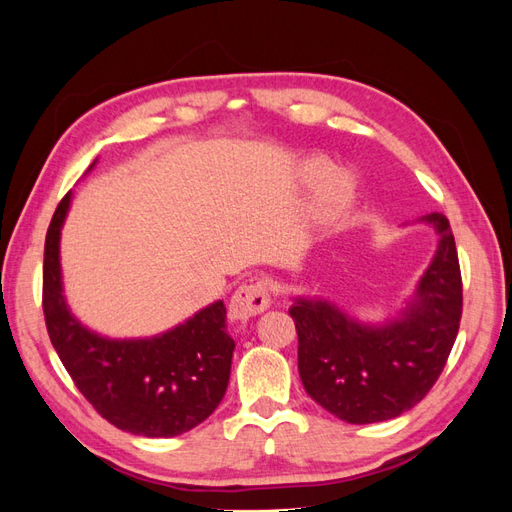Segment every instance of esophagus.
Returning <instances> with one entry per match:
<instances>
[{"label":"esophagus","instance_id":"1","mask_svg":"<svg viewBox=\"0 0 512 512\" xmlns=\"http://www.w3.org/2000/svg\"><path fill=\"white\" fill-rule=\"evenodd\" d=\"M271 305V294L269 286L265 282H252L243 284L235 290L228 305V316L230 320H250L252 316H258L265 312Z\"/></svg>","mask_w":512,"mask_h":512}]
</instances>
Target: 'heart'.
Instances as JSON below:
<instances>
[{
	"label": "heart",
	"instance_id": "1",
	"mask_svg": "<svg viewBox=\"0 0 512 512\" xmlns=\"http://www.w3.org/2000/svg\"><path fill=\"white\" fill-rule=\"evenodd\" d=\"M318 168L320 164H312L309 166V173H316ZM352 200L354 181L346 173H342V170H331V173H324L316 183L312 209L318 220L335 222L348 213Z\"/></svg>",
	"mask_w": 512,
	"mask_h": 512
}]
</instances>
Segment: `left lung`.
I'll use <instances>...</instances> for the list:
<instances>
[{
  "mask_svg": "<svg viewBox=\"0 0 512 512\" xmlns=\"http://www.w3.org/2000/svg\"><path fill=\"white\" fill-rule=\"evenodd\" d=\"M423 222L438 230V252L401 318L367 327L327 301L297 299L288 309L307 395L346 423H380L414 408L453 350L463 309L455 237L442 213Z\"/></svg>",
  "mask_w": 512,
  "mask_h": 512,
  "instance_id": "8db88e82",
  "label": "left lung"
}]
</instances>
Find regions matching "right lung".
I'll list each match as a JSON object with an SVG mask.
<instances>
[{
	"label": "right lung",
	"mask_w": 512,
	"mask_h": 512,
	"mask_svg": "<svg viewBox=\"0 0 512 512\" xmlns=\"http://www.w3.org/2000/svg\"><path fill=\"white\" fill-rule=\"evenodd\" d=\"M70 207L61 198L46 230L42 309L46 331L76 389L96 412L134 436L170 438L200 425L220 406L235 342L222 301L151 339H106L87 331L61 294L59 232Z\"/></svg>",
	"instance_id": "add662e5"
}]
</instances>
